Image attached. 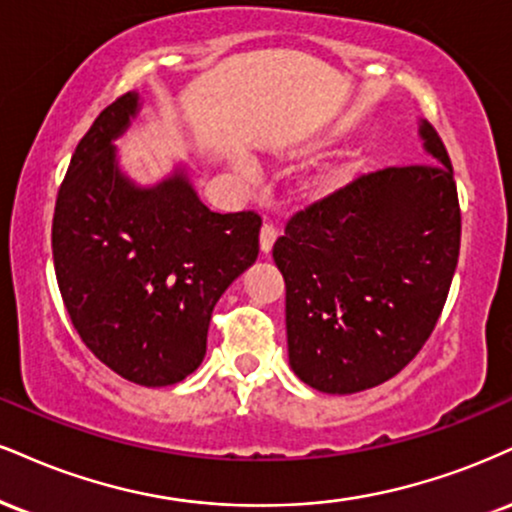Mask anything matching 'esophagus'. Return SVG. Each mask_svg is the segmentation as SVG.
<instances>
[{
	"label": "esophagus",
	"mask_w": 512,
	"mask_h": 512,
	"mask_svg": "<svg viewBox=\"0 0 512 512\" xmlns=\"http://www.w3.org/2000/svg\"><path fill=\"white\" fill-rule=\"evenodd\" d=\"M274 240H276V229L272 224H264L260 231V252L262 255H269L274 248Z\"/></svg>",
	"instance_id": "esophagus-1"
}]
</instances>
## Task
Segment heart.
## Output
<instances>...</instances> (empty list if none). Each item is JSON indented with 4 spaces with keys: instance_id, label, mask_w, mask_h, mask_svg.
Wrapping results in <instances>:
<instances>
[{
    "instance_id": "obj_1",
    "label": "heart",
    "mask_w": 512,
    "mask_h": 512,
    "mask_svg": "<svg viewBox=\"0 0 512 512\" xmlns=\"http://www.w3.org/2000/svg\"><path fill=\"white\" fill-rule=\"evenodd\" d=\"M331 140H334L331 135H315V138L295 145L291 155L295 157L317 155V152H322L324 147L331 145ZM240 171H243V174H250V166L240 164ZM348 181H350V169L346 164H329L324 166L317 176H312V181L307 183V195H310V200H326V197L336 195Z\"/></svg>"
}]
</instances>
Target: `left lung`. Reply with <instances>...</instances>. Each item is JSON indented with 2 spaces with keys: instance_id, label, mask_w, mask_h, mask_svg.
<instances>
[{
  "instance_id": "1",
  "label": "left lung",
  "mask_w": 512,
  "mask_h": 512,
  "mask_svg": "<svg viewBox=\"0 0 512 512\" xmlns=\"http://www.w3.org/2000/svg\"><path fill=\"white\" fill-rule=\"evenodd\" d=\"M434 164L367 174L288 221L274 243L286 281L288 362L322 393L396 377L434 331L460 252V205L441 138Z\"/></svg>"
}]
</instances>
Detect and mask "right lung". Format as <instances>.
<instances>
[{
    "label": "right lung",
    "mask_w": 512,
    "mask_h": 512,
    "mask_svg": "<svg viewBox=\"0 0 512 512\" xmlns=\"http://www.w3.org/2000/svg\"><path fill=\"white\" fill-rule=\"evenodd\" d=\"M126 92L73 152L52 221L61 298L97 360L140 386L178 384L207 353L212 310L260 252L255 212L207 209L176 164L143 186L114 143L140 112Z\"/></svg>",
    "instance_id": "right-lung-1"
}]
</instances>
